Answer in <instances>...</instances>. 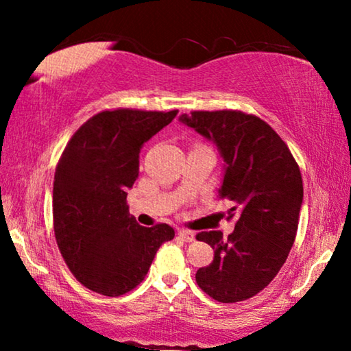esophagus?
<instances>
[{"instance_id":"esophagus-1","label":"esophagus","mask_w":351,"mask_h":351,"mask_svg":"<svg viewBox=\"0 0 351 351\" xmlns=\"http://www.w3.org/2000/svg\"><path fill=\"white\" fill-rule=\"evenodd\" d=\"M179 237L184 239V241H186V243L195 241V233L193 232H189V230H180Z\"/></svg>"}]
</instances>
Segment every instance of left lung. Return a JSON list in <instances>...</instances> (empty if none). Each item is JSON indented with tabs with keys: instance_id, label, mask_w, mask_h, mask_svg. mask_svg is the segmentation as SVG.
<instances>
[{
	"instance_id": "left-lung-1",
	"label": "left lung",
	"mask_w": 351,
	"mask_h": 351,
	"mask_svg": "<svg viewBox=\"0 0 351 351\" xmlns=\"http://www.w3.org/2000/svg\"><path fill=\"white\" fill-rule=\"evenodd\" d=\"M180 123L215 143L223 158L219 198L239 209L234 232L196 234L214 249V261L196 271V282L222 304L251 299L270 285L294 244L304 185L281 137L261 118L233 110L191 112Z\"/></svg>"
}]
</instances>
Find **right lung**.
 I'll return each mask as SVG.
<instances>
[{
  "label": "right lung",
  "instance_id": "obj_1",
  "mask_svg": "<svg viewBox=\"0 0 351 351\" xmlns=\"http://www.w3.org/2000/svg\"><path fill=\"white\" fill-rule=\"evenodd\" d=\"M172 112L107 110L73 134L56 167L52 215L57 246L76 280L117 297L141 285L156 251L174 238L166 223L142 227L129 215L128 190L138 177L143 143Z\"/></svg>",
  "mask_w": 351,
  "mask_h": 351
}]
</instances>
